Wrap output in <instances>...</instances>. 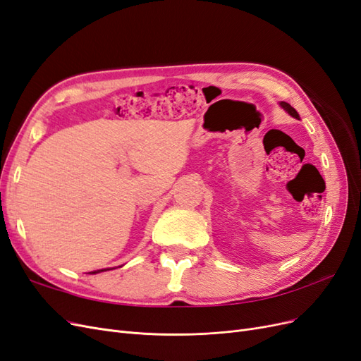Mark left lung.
<instances>
[{"label": "left lung", "instance_id": "left-lung-1", "mask_svg": "<svg viewBox=\"0 0 361 361\" xmlns=\"http://www.w3.org/2000/svg\"><path fill=\"white\" fill-rule=\"evenodd\" d=\"M280 105H281V108H285V110L292 116V117H295V118H300V116H298V113L295 111V108H292L288 102H280Z\"/></svg>", "mask_w": 361, "mask_h": 361}]
</instances>
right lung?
<instances>
[{"label": "right lung", "instance_id": "obj_1", "mask_svg": "<svg viewBox=\"0 0 361 361\" xmlns=\"http://www.w3.org/2000/svg\"><path fill=\"white\" fill-rule=\"evenodd\" d=\"M102 271H106V269H97V271H93L92 274H96V272H102Z\"/></svg>", "mask_w": 361, "mask_h": 361}]
</instances>
